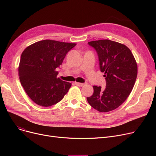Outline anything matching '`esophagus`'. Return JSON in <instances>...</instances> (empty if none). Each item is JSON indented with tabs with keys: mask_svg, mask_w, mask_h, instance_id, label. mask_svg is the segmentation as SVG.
I'll return each mask as SVG.
<instances>
[{
	"mask_svg": "<svg viewBox=\"0 0 156 156\" xmlns=\"http://www.w3.org/2000/svg\"><path fill=\"white\" fill-rule=\"evenodd\" d=\"M75 85H77V86H79V87H83L85 85V83H79V82H75Z\"/></svg>",
	"mask_w": 156,
	"mask_h": 156,
	"instance_id": "34e87169",
	"label": "esophagus"
}]
</instances>
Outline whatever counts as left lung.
Instances as JSON below:
<instances>
[{
    "mask_svg": "<svg viewBox=\"0 0 156 156\" xmlns=\"http://www.w3.org/2000/svg\"><path fill=\"white\" fill-rule=\"evenodd\" d=\"M88 44L97 54L106 85L104 88L94 86V94L87 97V101L98 111H111L123 103L132 90L137 76L136 61L129 49L118 42L106 39Z\"/></svg>",
    "mask_w": 156,
    "mask_h": 156,
    "instance_id": "left-lung-1",
    "label": "left lung"
}]
</instances>
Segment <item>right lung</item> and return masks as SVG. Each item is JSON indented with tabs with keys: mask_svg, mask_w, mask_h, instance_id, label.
<instances>
[{
	"mask_svg": "<svg viewBox=\"0 0 156 156\" xmlns=\"http://www.w3.org/2000/svg\"><path fill=\"white\" fill-rule=\"evenodd\" d=\"M76 44L55 40L39 41L24 49L19 66L21 85L37 104L48 107L61 101L71 84L57 78L56 71Z\"/></svg>",
	"mask_w": 156,
	"mask_h": 156,
	"instance_id": "1",
	"label": "right lung"
}]
</instances>
